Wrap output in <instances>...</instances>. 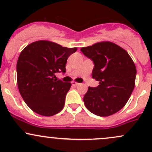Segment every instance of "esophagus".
<instances>
[{"label":"esophagus","instance_id":"1","mask_svg":"<svg viewBox=\"0 0 152 152\" xmlns=\"http://www.w3.org/2000/svg\"><path fill=\"white\" fill-rule=\"evenodd\" d=\"M78 84H79V83H76V82H75V81H73V82H72V85H73V86H78Z\"/></svg>","mask_w":152,"mask_h":152}]
</instances>
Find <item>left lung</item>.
Wrapping results in <instances>:
<instances>
[{
	"label": "left lung",
	"instance_id": "1",
	"mask_svg": "<svg viewBox=\"0 0 152 152\" xmlns=\"http://www.w3.org/2000/svg\"><path fill=\"white\" fill-rule=\"evenodd\" d=\"M94 64L92 78L99 81L88 87L83 97L89 111L108 116L121 110L128 102L135 86L137 69L129 53L114 43L100 42L81 48Z\"/></svg>",
	"mask_w": 152,
	"mask_h": 152
}]
</instances>
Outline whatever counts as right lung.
I'll use <instances>...</instances> for the list:
<instances>
[{"instance_id": "1", "label": "right lung", "mask_w": 152, "mask_h": 152, "mask_svg": "<svg viewBox=\"0 0 152 152\" xmlns=\"http://www.w3.org/2000/svg\"><path fill=\"white\" fill-rule=\"evenodd\" d=\"M76 50L48 41H36L22 50L16 66L18 90L34 112L50 116L63 109L71 83L56 81L55 74L66 72L67 59Z\"/></svg>"}]
</instances>
